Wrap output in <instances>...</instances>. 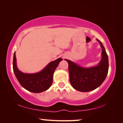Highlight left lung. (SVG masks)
<instances>
[{
  "mask_svg": "<svg viewBox=\"0 0 123 123\" xmlns=\"http://www.w3.org/2000/svg\"><path fill=\"white\" fill-rule=\"evenodd\" d=\"M102 48V59L97 66L82 68L70 60L68 63L69 80L72 87L81 92H88L98 87L103 83L109 70V60L105 48L100 40L97 39Z\"/></svg>",
  "mask_w": 123,
  "mask_h": 123,
  "instance_id": "obj_1",
  "label": "left lung"
}]
</instances>
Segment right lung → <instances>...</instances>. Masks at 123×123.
I'll use <instances>...</instances> for the list:
<instances>
[{
  "mask_svg": "<svg viewBox=\"0 0 123 123\" xmlns=\"http://www.w3.org/2000/svg\"><path fill=\"white\" fill-rule=\"evenodd\" d=\"M62 60L60 58L50 62L42 71L38 73L26 74L18 69L14 52L13 61V71L18 82L23 88L33 93H40L48 90L51 86L53 83L54 72Z\"/></svg>",
  "mask_w": 123,
  "mask_h": 123,
  "instance_id": "right-lung-1",
  "label": "right lung"
}]
</instances>
